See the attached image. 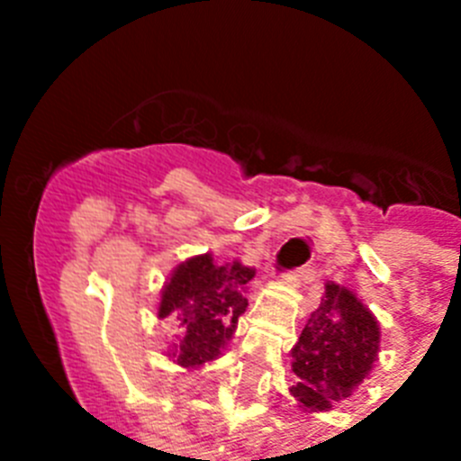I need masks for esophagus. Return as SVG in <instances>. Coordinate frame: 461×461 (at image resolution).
Returning <instances> with one entry per match:
<instances>
[{"mask_svg":"<svg viewBox=\"0 0 461 461\" xmlns=\"http://www.w3.org/2000/svg\"><path fill=\"white\" fill-rule=\"evenodd\" d=\"M312 279H313L312 267H297V270H291L284 275V281H286L288 286H300L303 281H312Z\"/></svg>","mask_w":461,"mask_h":461,"instance_id":"1","label":"esophagus"}]
</instances>
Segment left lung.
Returning <instances> with one entry per match:
<instances>
[{
	"instance_id": "8db88e82",
	"label": "left lung",
	"mask_w": 461,
	"mask_h": 461,
	"mask_svg": "<svg viewBox=\"0 0 461 461\" xmlns=\"http://www.w3.org/2000/svg\"><path fill=\"white\" fill-rule=\"evenodd\" d=\"M381 328L356 293L335 281L325 284L319 309L309 316L293 346L291 367L297 376L293 397L304 411H328L351 397L372 374Z\"/></svg>"
}]
</instances>
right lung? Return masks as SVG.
Segmentation results:
<instances>
[{
  "mask_svg": "<svg viewBox=\"0 0 461 461\" xmlns=\"http://www.w3.org/2000/svg\"><path fill=\"white\" fill-rule=\"evenodd\" d=\"M256 272L240 260L219 266L212 254L194 256L175 267L158 303V319L173 316L180 337L168 353L185 369L221 356L238 319L247 312L244 288Z\"/></svg>",
  "mask_w": 461,
  "mask_h": 461,
  "instance_id": "1",
  "label": "right lung"
}]
</instances>
